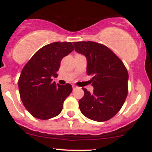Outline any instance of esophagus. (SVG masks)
<instances>
[{"mask_svg":"<svg viewBox=\"0 0 152 152\" xmlns=\"http://www.w3.org/2000/svg\"><path fill=\"white\" fill-rule=\"evenodd\" d=\"M76 88H77V86H75V85H73V89L75 90V89H76Z\"/></svg>","mask_w":152,"mask_h":152,"instance_id":"obj_1","label":"esophagus"}]
</instances>
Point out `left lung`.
<instances>
[{"mask_svg": "<svg viewBox=\"0 0 152 152\" xmlns=\"http://www.w3.org/2000/svg\"><path fill=\"white\" fill-rule=\"evenodd\" d=\"M75 50L87 58V74L94 92L83 88L84 96L78 101L81 113L89 119L105 121L121 109L128 94L129 74L126 66L105 45L94 41L73 43Z\"/></svg>", "mask_w": 152, "mask_h": 152, "instance_id": "left-lung-1", "label": "left lung"}]
</instances>
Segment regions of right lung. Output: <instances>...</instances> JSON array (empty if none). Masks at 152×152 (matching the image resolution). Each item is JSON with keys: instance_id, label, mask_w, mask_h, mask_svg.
<instances>
[{"instance_id": "obj_1", "label": "right lung", "mask_w": 152, "mask_h": 152, "mask_svg": "<svg viewBox=\"0 0 152 152\" xmlns=\"http://www.w3.org/2000/svg\"><path fill=\"white\" fill-rule=\"evenodd\" d=\"M74 50L71 42H54L46 45L31 57L18 79L20 97L26 109L34 117L46 120L61 112L72 86L56 84L61 61Z\"/></svg>"}]
</instances>
